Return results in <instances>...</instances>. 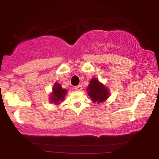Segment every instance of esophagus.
I'll return each instance as SVG.
<instances>
[{"label":"esophagus","mask_w":159,"mask_h":159,"mask_svg":"<svg viewBox=\"0 0 159 159\" xmlns=\"http://www.w3.org/2000/svg\"><path fill=\"white\" fill-rule=\"evenodd\" d=\"M82 89H83V87H82V85H81V84L75 87V90H77V91H81V90H82Z\"/></svg>","instance_id":"1"}]
</instances>
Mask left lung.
<instances>
[{"label": "left lung", "instance_id": "left-lung-1", "mask_svg": "<svg viewBox=\"0 0 159 159\" xmlns=\"http://www.w3.org/2000/svg\"><path fill=\"white\" fill-rule=\"evenodd\" d=\"M86 90L93 102L98 104L106 101L111 95L109 89L96 78H93L90 80Z\"/></svg>", "mask_w": 159, "mask_h": 159}]
</instances>
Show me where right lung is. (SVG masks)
I'll return each instance as SVG.
<instances>
[{
  "label": "right lung",
  "mask_w": 159,
  "mask_h": 159,
  "mask_svg": "<svg viewBox=\"0 0 159 159\" xmlns=\"http://www.w3.org/2000/svg\"><path fill=\"white\" fill-rule=\"evenodd\" d=\"M67 93L68 92L66 89H63L59 83L55 82L52 87V93L49 96L50 102L54 103L55 105H60L65 99Z\"/></svg>",
  "instance_id": "obj_1"
}]
</instances>
